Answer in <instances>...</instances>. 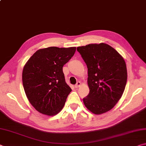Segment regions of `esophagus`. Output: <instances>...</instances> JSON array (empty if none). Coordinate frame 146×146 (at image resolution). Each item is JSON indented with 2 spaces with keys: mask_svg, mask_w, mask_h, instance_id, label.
Wrapping results in <instances>:
<instances>
[{
  "mask_svg": "<svg viewBox=\"0 0 146 146\" xmlns=\"http://www.w3.org/2000/svg\"><path fill=\"white\" fill-rule=\"evenodd\" d=\"M80 84H81L80 82H76V84L75 85V88H78L79 87V86H80Z\"/></svg>",
  "mask_w": 146,
  "mask_h": 146,
  "instance_id": "34e87169",
  "label": "esophagus"
}]
</instances>
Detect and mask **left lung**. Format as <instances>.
<instances>
[{
    "label": "left lung",
    "instance_id": "left-lung-1",
    "mask_svg": "<svg viewBox=\"0 0 146 146\" xmlns=\"http://www.w3.org/2000/svg\"><path fill=\"white\" fill-rule=\"evenodd\" d=\"M87 65L90 93L83 98L94 114L110 111L122 97L127 82L126 64L114 48L104 43L78 47Z\"/></svg>",
    "mask_w": 146,
    "mask_h": 146
}]
</instances>
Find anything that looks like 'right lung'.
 <instances>
[{
	"mask_svg": "<svg viewBox=\"0 0 146 146\" xmlns=\"http://www.w3.org/2000/svg\"><path fill=\"white\" fill-rule=\"evenodd\" d=\"M75 51V47L38 49L24 66V91L29 102L38 111L53 116L63 108L71 89L66 82L62 68Z\"/></svg>",
	"mask_w": 146,
	"mask_h": 146,
	"instance_id": "add662e5",
	"label": "right lung"
}]
</instances>
